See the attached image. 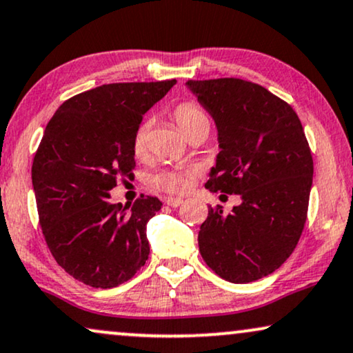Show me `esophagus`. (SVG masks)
I'll use <instances>...</instances> for the list:
<instances>
[{
	"label": "esophagus",
	"mask_w": 353,
	"mask_h": 353,
	"mask_svg": "<svg viewBox=\"0 0 353 353\" xmlns=\"http://www.w3.org/2000/svg\"><path fill=\"white\" fill-rule=\"evenodd\" d=\"M164 203H166L168 206H172V208H177V206H181L182 203H184V200H182V199H172V196H168V199L164 200Z\"/></svg>",
	"instance_id": "1"
}]
</instances>
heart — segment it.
I'll list each match as a JSON object with an SVG mask.
<instances>
[{
    "mask_svg": "<svg viewBox=\"0 0 353 353\" xmlns=\"http://www.w3.org/2000/svg\"><path fill=\"white\" fill-rule=\"evenodd\" d=\"M174 119H176L179 129L187 135V137L203 132V130H210L211 125L206 111L194 101H185L177 105L176 110H174ZM150 125H152V122L145 121L139 125L137 130H135L132 142L135 157L142 158L143 154L147 153ZM195 177L196 171L194 168L177 166L161 169V171L153 174L150 182H152V185L159 192H166V194L172 195H184L194 187Z\"/></svg>",
    "mask_w": 353,
    "mask_h": 353,
    "instance_id": "b5f03b06",
    "label": "heart"
}]
</instances>
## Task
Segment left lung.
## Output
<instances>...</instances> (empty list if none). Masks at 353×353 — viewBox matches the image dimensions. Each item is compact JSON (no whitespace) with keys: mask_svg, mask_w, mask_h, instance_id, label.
<instances>
[{"mask_svg":"<svg viewBox=\"0 0 353 353\" xmlns=\"http://www.w3.org/2000/svg\"><path fill=\"white\" fill-rule=\"evenodd\" d=\"M185 85L218 129L221 152L205 187L242 200L229 214L210 206L201 258L229 283L265 278L290 256L307 221L313 158L302 122L258 83L231 77Z\"/></svg>","mask_w":353,"mask_h":353,"instance_id":"obj_1","label":"left lung"}]
</instances>
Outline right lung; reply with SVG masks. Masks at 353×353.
Instances as JSON below:
<instances>
[{"label":"right lung","mask_w":353,"mask_h":353,"mask_svg":"<svg viewBox=\"0 0 353 353\" xmlns=\"http://www.w3.org/2000/svg\"><path fill=\"white\" fill-rule=\"evenodd\" d=\"M172 85L106 83L69 98L46 125L32 164L40 225L58 265L83 284L117 288L148 260L147 223L163 203L142 195L122 206L110 192L134 174L135 130Z\"/></svg>","instance_id":"obj_1"}]
</instances>
